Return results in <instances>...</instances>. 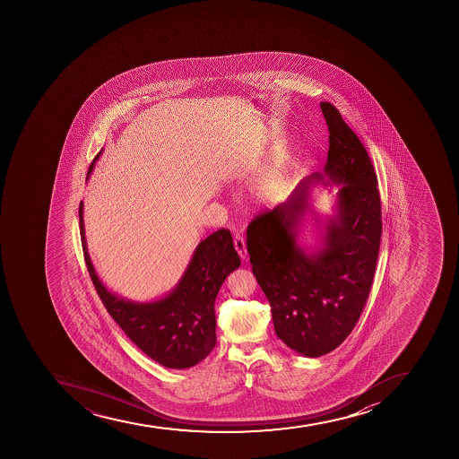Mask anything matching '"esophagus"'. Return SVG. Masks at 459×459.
Instances as JSON below:
<instances>
[{
    "instance_id": "34e87169",
    "label": "esophagus",
    "mask_w": 459,
    "mask_h": 459,
    "mask_svg": "<svg viewBox=\"0 0 459 459\" xmlns=\"http://www.w3.org/2000/svg\"><path fill=\"white\" fill-rule=\"evenodd\" d=\"M233 244H235L236 252L239 254L240 258H242V260H247V244H245L244 236L236 235L235 239H233Z\"/></svg>"
}]
</instances>
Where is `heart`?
Instances as JSON below:
<instances>
[{"instance_id":"heart-1","label":"heart","mask_w":459,"mask_h":459,"mask_svg":"<svg viewBox=\"0 0 459 459\" xmlns=\"http://www.w3.org/2000/svg\"><path fill=\"white\" fill-rule=\"evenodd\" d=\"M281 186V171L279 167H274L265 178L261 180L260 186H258V194L263 198H273L276 195Z\"/></svg>"}]
</instances>
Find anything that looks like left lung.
<instances>
[{
    "instance_id": "8db88e82",
    "label": "left lung",
    "mask_w": 459,
    "mask_h": 459,
    "mask_svg": "<svg viewBox=\"0 0 459 459\" xmlns=\"http://www.w3.org/2000/svg\"><path fill=\"white\" fill-rule=\"evenodd\" d=\"M320 107L330 134L328 178L321 173L305 178L286 203L256 215L247 230L252 273L272 307L276 334L308 358L332 352L357 325L382 238V203L368 152L336 107L325 101ZM316 182L340 189L322 247L307 255L297 235L311 211L308 187Z\"/></svg>"
}]
</instances>
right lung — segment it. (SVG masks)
Masks as SVG:
<instances>
[{
    "instance_id": "add662e5",
    "label": "right lung",
    "mask_w": 459,
    "mask_h": 459,
    "mask_svg": "<svg viewBox=\"0 0 459 459\" xmlns=\"http://www.w3.org/2000/svg\"><path fill=\"white\" fill-rule=\"evenodd\" d=\"M101 152L91 162L86 180ZM79 223L83 256L92 283L107 311L130 341L167 368H189L203 361L217 343L215 298L226 277L240 265L230 231L220 229L199 242L182 279L166 297L134 302L107 290L100 281L86 247L83 203L79 205Z\"/></svg>"
}]
</instances>
